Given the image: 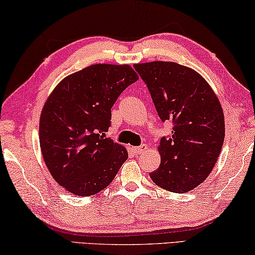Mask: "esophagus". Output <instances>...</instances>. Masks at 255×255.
Segmentation results:
<instances>
[{"label":"esophagus","mask_w":255,"mask_h":255,"mask_svg":"<svg viewBox=\"0 0 255 255\" xmlns=\"http://www.w3.org/2000/svg\"><path fill=\"white\" fill-rule=\"evenodd\" d=\"M147 149H148V145L145 144V143L139 145V147H132V150H133V151H134V153H136V155H139V153L145 151V150H147Z\"/></svg>","instance_id":"1"}]
</instances>
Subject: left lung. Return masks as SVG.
I'll list each match as a JSON object with an SVG mask.
<instances>
[{"mask_svg":"<svg viewBox=\"0 0 255 255\" xmlns=\"http://www.w3.org/2000/svg\"><path fill=\"white\" fill-rule=\"evenodd\" d=\"M133 66L147 83L160 120L174 124L172 135L161 137L160 165L150 177L174 193L193 190L209 176L223 148L219 99L201 74L187 66L164 61Z\"/></svg>","mask_w":255,"mask_h":255,"instance_id":"obj_1","label":"left lung"}]
</instances>
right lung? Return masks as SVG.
<instances>
[{
    "label": "right lung",
    "mask_w": 255,
    "mask_h": 255,
    "mask_svg": "<svg viewBox=\"0 0 255 255\" xmlns=\"http://www.w3.org/2000/svg\"><path fill=\"white\" fill-rule=\"evenodd\" d=\"M137 79L128 64H93L65 77L48 96L39 121L41 155L53 178L70 193H98L128 159L127 149L105 132L111 108Z\"/></svg>",
    "instance_id": "add662e5"
}]
</instances>
